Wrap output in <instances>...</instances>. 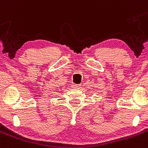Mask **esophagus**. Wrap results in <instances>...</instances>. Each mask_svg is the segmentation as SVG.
I'll list each match as a JSON object with an SVG mask.
<instances>
[{
    "label": "esophagus",
    "mask_w": 148,
    "mask_h": 148,
    "mask_svg": "<svg viewBox=\"0 0 148 148\" xmlns=\"http://www.w3.org/2000/svg\"><path fill=\"white\" fill-rule=\"evenodd\" d=\"M81 86V84H72V88H79Z\"/></svg>",
    "instance_id": "obj_1"
}]
</instances>
